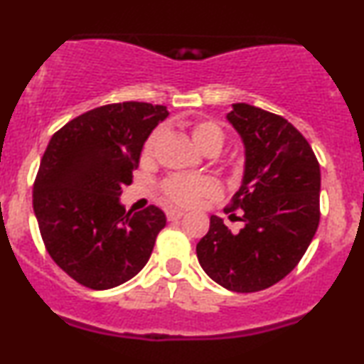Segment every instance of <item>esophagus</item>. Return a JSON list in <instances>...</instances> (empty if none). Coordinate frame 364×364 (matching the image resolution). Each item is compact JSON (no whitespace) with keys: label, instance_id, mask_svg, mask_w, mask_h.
Wrapping results in <instances>:
<instances>
[{"label":"esophagus","instance_id":"esophagus-1","mask_svg":"<svg viewBox=\"0 0 364 364\" xmlns=\"http://www.w3.org/2000/svg\"><path fill=\"white\" fill-rule=\"evenodd\" d=\"M183 215H185V212H181V210H168V212H166V217H168L169 222H176Z\"/></svg>","mask_w":364,"mask_h":364}]
</instances>
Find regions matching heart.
Instances as JSON below:
<instances>
[{
    "label": "heart",
    "mask_w": 364,
    "mask_h": 364,
    "mask_svg": "<svg viewBox=\"0 0 364 364\" xmlns=\"http://www.w3.org/2000/svg\"><path fill=\"white\" fill-rule=\"evenodd\" d=\"M161 130H154L149 139L146 140L142 149V161H151L154 156V149L157 140H159ZM191 140L201 152L207 151H220L224 146L225 134L224 130L218 127L215 122L201 120L196 122L190 127ZM218 186L212 178L207 176H181V174H174L169 176L163 183V195L169 203L178 205V207H193L198 203L201 198L217 195Z\"/></svg>",
    "instance_id": "1"
}]
</instances>
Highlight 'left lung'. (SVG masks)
I'll return each instance as SVG.
<instances>
[{
	"label": "left lung",
	"instance_id": "1",
	"mask_svg": "<svg viewBox=\"0 0 364 364\" xmlns=\"http://www.w3.org/2000/svg\"><path fill=\"white\" fill-rule=\"evenodd\" d=\"M227 120L242 139L246 164L242 185L224 212L242 210L244 227L234 234L212 215L196 256L220 287L252 293L287 277L312 242L321 220V166L287 118L234 103Z\"/></svg>",
	"mask_w": 364,
	"mask_h": 364
}]
</instances>
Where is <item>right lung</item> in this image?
<instances>
[{
    "mask_svg": "<svg viewBox=\"0 0 364 364\" xmlns=\"http://www.w3.org/2000/svg\"><path fill=\"white\" fill-rule=\"evenodd\" d=\"M169 112L125 102L95 108L52 135L33 183V212L50 257L91 290H108L147 264L166 225L161 208L125 212L144 144Z\"/></svg>",
    "mask_w": 364,
    "mask_h": 364,
    "instance_id": "right-lung-1",
    "label": "right lung"
}]
</instances>
